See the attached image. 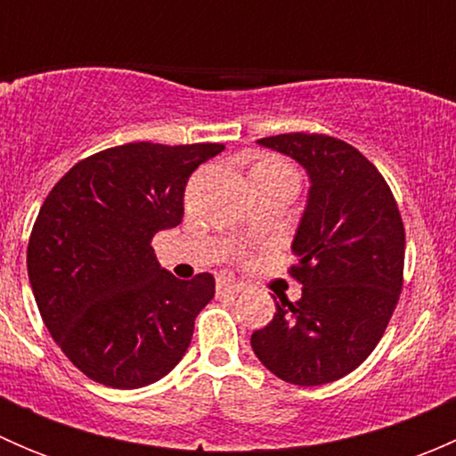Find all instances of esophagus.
I'll use <instances>...</instances> for the list:
<instances>
[{
	"mask_svg": "<svg viewBox=\"0 0 456 456\" xmlns=\"http://www.w3.org/2000/svg\"><path fill=\"white\" fill-rule=\"evenodd\" d=\"M240 289L242 287L236 282V280H229V278L218 280V284H216V293H218V296H238Z\"/></svg>",
	"mask_w": 456,
	"mask_h": 456,
	"instance_id": "1",
	"label": "esophagus"
}]
</instances>
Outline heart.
<instances>
[{
	"label": "heart",
	"instance_id": "1",
	"mask_svg": "<svg viewBox=\"0 0 456 456\" xmlns=\"http://www.w3.org/2000/svg\"><path fill=\"white\" fill-rule=\"evenodd\" d=\"M284 172H291V167H289L287 163H282L280 159H260L256 160L249 169V174H284Z\"/></svg>",
	"mask_w": 456,
	"mask_h": 456
}]
</instances>
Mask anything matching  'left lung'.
<instances>
[{
  "label": "left lung",
  "instance_id": "8db88e82",
  "mask_svg": "<svg viewBox=\"0 0 456 456\" xmlns=\"http://www.w3.org/2000/svg\"><path fill=\"white\" fill-rule=\"evenodd\" d=\"M257 145L291 156L309 176V196L291 249L297 302H275L251 348L275 377L322 386L353 372L384 335L403 280L402 216L375 165L324 134H278Z\"/></svg>",
  "mask_w": 456,
  "mask_h": 456
}]
</instances>
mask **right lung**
<instances>
[{
	"instance_id": "obj_1",
	"label": "right lung",
	"mask_w": 456,
	"mask_h": 456,
	"mask_svg": "<svg viewBox=\"0 0 456 456\" xmlns=\"http://www.w3.org/2000/svg\"><path fill=\"white\" fill-rule=\"evenodd\" d=\"M223 150L145 141L110 147L79 160L41 205L26 256L30 287L45 329L90 379L142 388L190 348L214 275L174 278L150 242L181 224L191 172Z\"/></svg>"
}]
</instances>
